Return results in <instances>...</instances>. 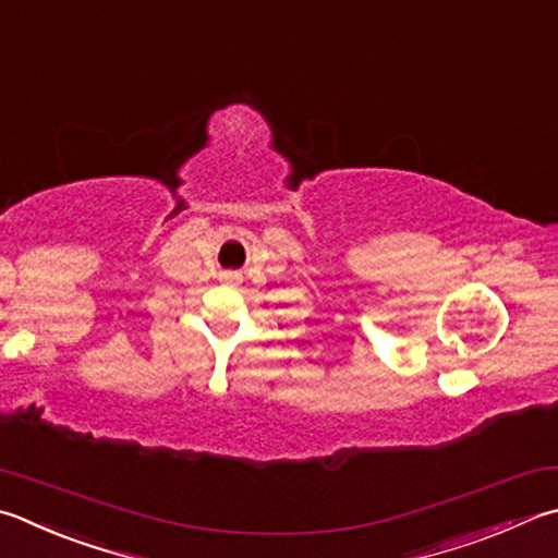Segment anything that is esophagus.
<instances>
[{
	"label": "esophagus",
	"mask_w": 558,
	"mask_h": 558,
	"mask_svg": "<svg viewBox=\"0 0 558 558\" xmlns=\"http://www.w3.org/2000/svg\"><path fill=\"white\" fill-rule=\"evenodd\" d=\"M223 279H226L228 283H238V281H240V275H226Z\"/></svg>",
	"instance_id": "obj_1"
}]
</instances>
